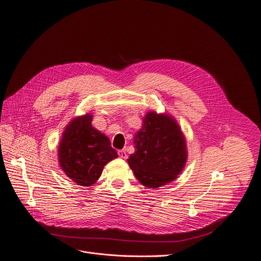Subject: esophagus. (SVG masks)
<instances>
[{
	"label": "esophagus",
	"instance_id": "obj_1",
	"mask_svg": "<svg viewBox=\"0 0 261 261\" xmlns=\"http://www.w3.org/2000/svg\"><path fill=\"white\" fill-rule=\"evenodd\" d=\"M118 155H119V158H121V159H127V152H126V150H125V149L119 150V151H118Z\"/></svg>",
	"mask_w": 261,
	"mask_h": 261
}]
</instances>
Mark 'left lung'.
Segmentation results:
<instances>
[{
    "mask_svg": "<svg viewBox=\"0 0 261 261\" xmlns=\"http://www.w3.org/2000/svg\"><path fill=\"white\" fill-rule=\"evenodd\" d=\"M133 142L135 151L128 164L144 186H164L183 171L188 156L185 135L170 114L149 111Z\"/></svg>",
    "mask_w": 261,
    "mask_h": 261,
    "instance_id": "1",
    "label": "left lung"
}]
</instances>
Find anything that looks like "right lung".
Here are the masks:
<instances>
[{
	"label": "right lung",
	"instance_id": "obj_1",
	"mask_svg": "<svg viewBox=\"0 0 261 261\" xmlns=\"http://www.w3.org/2000/svg\"><path fill=\"white\" fill-rule=\"evenodd\" d=\"M93 115L73 118L65 127L58 147L61 170L80 186H92L103 167L118 155L107 135L92 126Z\"/></svg>",
	"mask_w": 261,
	"mask_h": 261
}]
</instances>
